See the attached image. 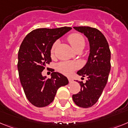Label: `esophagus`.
I'll return each instance as SVG.
<instances>
[{"instance_id":"obj_1","label":"esophagus","mask_w":128,"mask_h":128,"mask_svg":"<svg viewBox=\"0 0 128 128\" xmlns=\"http://www.w3.org/2000/svg\"><path fill=\"white\" fill-rule=\"evenodd\" d=\"M68 80H69V82H72L73 80V78H72L69 77L68 78Z\"/></svg>"}]
</instances>
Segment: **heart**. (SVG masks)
<instances>
[{
  "instance_id": "b5f03b06",
  "label": "heart",
  "mask_w": 128,
  "mask_h": 128,
  "mask_svg": "<svg viewBox=\"0 0 128 128\" xmlns=\"http://www.w3.org/2000/svg\"><path fill=\"white\" fill-rule=\"evenodd\" d=\"M68 40L69 43L72 46V47L74 50L80 47H84L85 42L83 36L78 33H72L68 37ZM58 44V41H56L54 42L52 47L51 53L53 55L56 46ZM79 66L77 63L72 62H62L57 65V70L60 73H63L64 75H70L73 73L75 70L78 68Z\"/></svg>"
}]
</instances>
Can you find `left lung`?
<instances>
[{"label":"left lung","instance_id":"1","mask_svg":"<svg viewBox=\"0 0 128 128\" xmlns=\"http://www.w3.org/2000/svg\"><path fill=\"white\" fill-rule=\"evenodd\" d=\"M73 28L88 38L90 55L87 63L76 73L83 77L87 76L88 80L85 83L78 82L80 92L72 98L78 106L88 108L97 102L107 84L111 70V52L107 40L97 29L88 26Z\"/></svg>","mask_w":128,"mask_h":128}]
</instances>
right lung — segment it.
<instances>
[{"label":"right lung","instance_id":"right-lung-1","mask_svg":"<svg viewBox=\"0 0 128 128\" xmlns=\"http://www.w3.org/2000/svg\"><path fill=\"white\" fill-rule=\"evenodd\" d=\"M72 29H36L26 36L20 46L17 64L20 80L26 98L36 107L49 105L58 89L68 84L67 77L61 73L53 72L51 78H47L42 72L52 61L53 43Z\"/></svg>","mask_w":128,"mask_h":128}]
</instances>
